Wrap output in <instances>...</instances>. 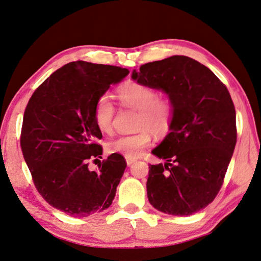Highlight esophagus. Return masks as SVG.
Masks as SVG:
<instances>
[{"mask_svg":"<svg viewBox=\"0 0 261 261\" xmlns=\"http://www.w3.org/2000/svg\"><path fill=\"white\" fill-rule=\"evenodd\" d=\"M135 162V160L134 159H126V163H127V165L128 166H130L132 164H133Z\"/></svg>","mask_w":261,"mask_h":261,"instance_id":"34e87169","label":"esophagus"}]
</instances>
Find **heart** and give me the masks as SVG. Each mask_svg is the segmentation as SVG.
Segmentation results:
<instances>
[{"mask_svg": "<svg viewBox=\"0 0 261 261\" xmlns=\"http://www.w3.org/2000/svg\"><path fill=\"white\" fill-rule=\"evenodd\" d=\"M118 98L123 106L139 111L136 128L133 135H122L111 140L106 144L109 153H119L127 159H136L151 142V132L155 135L168 133L173 120L174 106L168 98H159V93L148 85L130 82L119 89ZM114 106L104 95L98 98L93 106V122L102 134L112 132Z\"/></svg>", "mask_w": 261, "mask_h": 261, "instance_id": "b5f03b06", "label": "heart"}]
</instances>
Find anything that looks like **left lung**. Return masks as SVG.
Returning a JSON list of instances; mask_svg holds the SVG:
<instances>
[{"mask_svg":"<svg viewBox=\"0 0 261 261\" xmlns=\"http://www.w3.org/2000/svg\"><path fill=\"white\" fill-rule=\"evenodd\" d=\"M132 79L173 102L170 133L151 153L148 200L169 215L189 216L219 193L236 146V111L225 85L206 66L174 55L134 69Z\"/></svg>","mask_w":261,"mask_h":261,"instance_id":"left-lung-1","label":"left lung"}]
</instances>
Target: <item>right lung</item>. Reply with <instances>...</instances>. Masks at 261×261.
<instances>
[{
  "instance_id": "obj_1",
  "label": "right lung",
  "mask_w": 261,
  "mask_h": 261,
  "mask_svg": "<svg viewBox=\"0 0 261 261\" xmlns=\"http://www.w3.org/2000/svg\"><path fill=\"white\" fill-rule=\"evenodd\" d=\"M126 68L74 61L54 71L33 92L25 109L20 146L37 190L47 202L68 215L85 217L112 203L126 161L112 153L101 159L102 135L93 122V106Z\"/></svg>"
}]
</instances>
